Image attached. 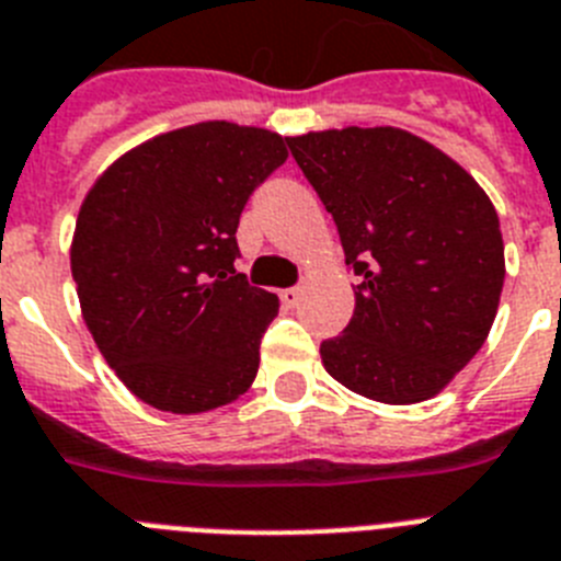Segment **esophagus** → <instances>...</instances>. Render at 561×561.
I'll return each mask as SVG.
<instances>
[{
    "label": "esophagus",
    "instance_id": "esophagus-1",
    "mask_svg": "<svg viewBox=\"0 0 561 561\" xmlns=\"http://www.w3.org/2000/svg\"><path fill=\"white\" fill-rule=\"evenodd\" d=\"M279 299L285 308H296V305L302 302V288H285L279 294Z\"/></svg>",
    "mask_w": 561,
    "mask_h": 561
}]
</instances>
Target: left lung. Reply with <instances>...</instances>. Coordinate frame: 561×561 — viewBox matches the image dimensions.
Here are the masks:
<instances>
[{
    "label": "left lung",
    "instance_id": "1",
    "mask_svg": "<svg viewBox=\"0 0 561 561\" xmlns=\"http://www.w3.org/2000/svg\"><path fill=\"white\" fill-rule=\"evenodd\" d=\"M288 145L359 276L353 319L319 347L324 370L385 404L436 397L496 319L505 244L493 202L408 130H317Z\"/></svg>",
    "mask_w": 561,
    "mask_h": 561
}]
</instances>
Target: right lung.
Segmentation results:
<instances>
[{
  "label": "right lung",
  "instance_id": "1",
  "mask_svg": "<svg viewBox=\"0 0 561 561\" xmlns=\"http://www.w3.org/2000/svg\"><path fill=\"white\" fill-rule=\"evenodd\" d=\"M285 159L279 134L199 122L128 150L84 196L70 244L84 324L150 408L214 411L256 379L279 299L233 267L237 228Z\"/></svg>",
  "mask_w": 561,
  "mask_h": 561
}]
</instances>
